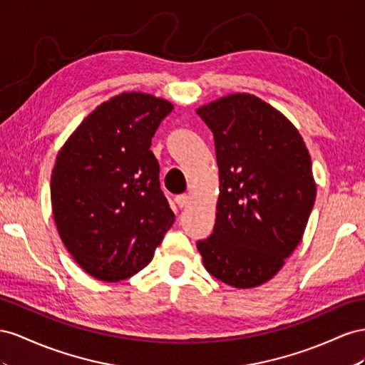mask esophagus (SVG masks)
<instances>
[{
  "label": "esophagus",
  "mask_w": 365,
  "mask_h": 365,
  "mask_svg": "<svg viewBox=\"0 0 365 365\" xmlns=\"http://www.w3.org/2000/svg\"><path fill=\"white\" fill-rule=\"evenodd\" d=\"M175 203H177V206H179V207L188 206V205H190V195H186V194L177 195V197H175Z\"/></svg>",
  "instance_id": "34e87169"
}]
</instances>
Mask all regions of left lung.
<instances>
[{
    "label": "left lung",
    "mask_w": 365,
    "mask_h": 365,
    "mask_svg": "<svg viewBox=\"0 0 365 365\" xmlns=\"http://www.w3.org/2000/svg\"><path fill=\"white\" fill-rule=\"evenodd\" d=\"M214 134L220 194L214 232L197 243L212 277L264 284L295 251L317 197L310 154L283 113L249 93L199 107Z\"/></svg>",
    "instance_id": "obj_1"
}]
</instances>
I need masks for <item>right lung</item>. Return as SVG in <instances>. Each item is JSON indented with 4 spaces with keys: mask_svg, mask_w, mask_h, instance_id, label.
Masks as SVG:
<instances>
[{
    "mask_svg": "<svg viewBox=\"0 0 365 365\" xmlns=\"http://www.w3.org/2000/svg\"><path fill=\"white\" fill-rule=\"evenodd\" d=\"M173 108L123 91L93 110L58 153L51 211L62 243L93 278L114 283L138 274L174 223L150 150Z\"/></svg>",
    "mask_w": 365,
    "mask_h": 365,
    "instance_id": "add662e5",
    "label": "right lung"
}]
</instances>
